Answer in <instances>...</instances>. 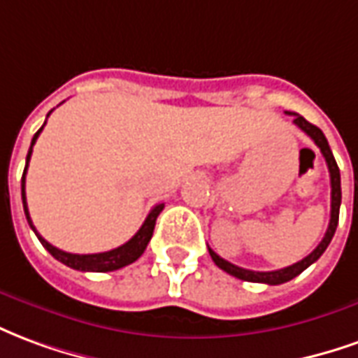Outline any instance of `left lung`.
<instances>
[{"label":"left lung","instance_id":"left-lung-1","mask_svg":"<svg viewBox=\"0 0 358 358\" xmlns=\"http://www.w3.org/2000/svg\"><path fill=\"white\" fill-rule=\"evenodd\" d=\"M293 115V123H295L301 131H305L310 138L314 141V144L320 148L322 156L326 158V164H328L329 169V183H331V214H329V225L328 229H326V235H324V239L320 241V245L314 248L310 255L303 258L301 262H296L293 266H287V268H281V270H275V272H252V270H245V268H239V266L231 264V262H227L224 260L222 256H217L212 250V248H208V252L212 256V260L215 262L217 268H222L224 272L231 273L235 278H239L243 281H252V283H268V285H280V283H285V281L293 280L296 278L301 272H305L306 268L310 264H314L322 255H324V250L328 248L329 241L334 237V233L337 229V222H339V206H341V177H339V167L336 164V158H334V154L329 150V144L326 141V136L322 133L320 129L313 123H308L305 117H301L299 113H291Z\"/></svg>","mask_w":358,"mask_h":358}]
</instances>
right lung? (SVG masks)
I'll return each mask as SVG.
<instances>
[{"label": "right lung", "mask_w": 358, "mask_h": 358, "mask_svg": "<svg viewBox=\"0 0 358 358\" xmlns=\"http://www.w3.org/2000/svg\"><path fill=\"white\" fill-rule=\"evenodd\" d=\"M52 113V111H50ZM48 113V115H50ZM45 125V123H44ZM42 125V129H44ZM42 129H38V133L34 134L32 143H30V150L27 154V166H24V173H22V181H21V194H22V206H24V214H27V222L32 227V231L36 233V237L40 239V243L44 245L45 250L55 258L59 260L65 266H69L73 270H80V272H113V270H119L123 266L133 264L134 260H138L141 255L146 250V245L148 241L152 239V233H154V225H156V220H158L159 212L164 210V204H156L152 208L148 217L144 220L143 227L138 231L134 233L133 239H129L125 245L121 247L113 248V250H108V252H98V255H73V252H65V250H59L57 247L50 245L44 237H40V233L36 231V227L32 225V220H30L29 214V206H27V194H24V177H27V167H29L30 162V154H32V146L36 143L38 134L42 133Z\"/></svg>", "instance_id": "obj_1"}]
</instances>
